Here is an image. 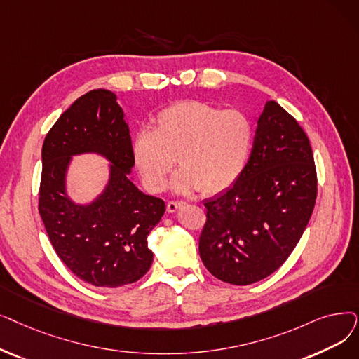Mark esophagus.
<instances>
[{
    "mask_svg": "<svg viewBox=\"0 0 359 359\" xmlns=\"http://www.w3.org/2000/svg\"><path fill=\"white\" fill-rule=\"evenodd\" d=\"M183 205H184L183 201H168L167 202V211L168 212H176Z\"/></svg>",
    "mask_w": 359,
    "mask_h": 359,
    "instance_id": "obj_1",
    "label": "esophagus"
}]
</instances>
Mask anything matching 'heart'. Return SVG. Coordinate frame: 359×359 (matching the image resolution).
<instances>
[{"label":"heart","instance_id":"b5f03b06","mask_svg":"<svg viewBox=\"0 0 359 359\" xmlns=\"http://www.w3.org/2000/svg\"><path fill=\"white\" fill-rule=\"evenodd\" d=\"M254 137V123L241 110L183 101L163 110L155 118V129L136 133L132 155L151 192L165 188L177 158L182 168L171 183L176 192L215 195L242 176Z\"/></svg>","mask_w":359,"mask_h":359}]
</instances>
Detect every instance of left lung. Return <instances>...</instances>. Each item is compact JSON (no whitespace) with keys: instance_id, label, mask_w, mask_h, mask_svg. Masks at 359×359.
Listing matches in <instances>:
<instances>
[{"instance_id":"8db88e82","label":"left lung","mask_w":359,"mask_h":359,"mask_svg":"<svg viewBox=\"0 0 359 359\" xmlns=\"http://www.w3.org/2000/svg\"><path fill=\"white\" fill-rule=\"evenodd\" d=\"M317 198L313 149L285 108L269 101L258 117L251 157L238 182L205 199L199 255L230 285L273 274L298 245Z\"/></svg>"}]
</instances>
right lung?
I'll list each match as a JSON object with an SVG mask.
<instances>
[{
    "mask_svg": "<svg viewBox=\"0 0 359 359\" xmlns=\"http://www.w3.org/2000/svg\"><path fill=\"white\" fill-rule=\"evenodd\" d=\"M93 151L111 165V179L90 205L65 191L73 154ZM132 139L116 93L93 89L60 116L42 145L39 214L57 255L83 282L114 289L144 277L152 264L147 238L165 211L164 201L130 179Z\"/></svg>",
    "mask_w": 359,
    "mask_h": 359,
    "instance_id": "1",
    "label": "right lung"
}]
</instances>
